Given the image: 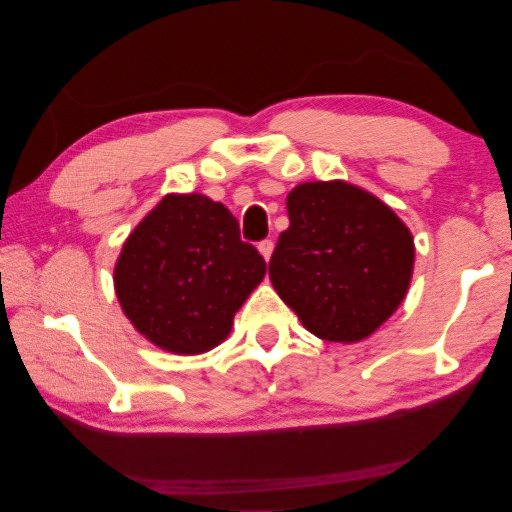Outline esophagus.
Segmentation results:
<instances>
[{"instance_id": "obj_1", "label": "esophagus", "mask_w": 512, "mask_h": 512, "mask_svg": "<svg viewBox=\"0 0 512 512\" xmlns=\"http://www.w3.org/2000/svg\"><path fill=\"white\" fill-rule=\"evenodd\" d=\"M258 251H261V256L265 258V261H270V258H272V251H274V242H272V240H263V242H258Z\"/></svg>"}]
</instances>
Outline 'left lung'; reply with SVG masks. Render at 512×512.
Here are the masks:
<instances>
[{
	"label": "left lung",
	"mask_w": 512,
	"mask_h": 512,
	"mask_svg": "<svg viewBox=\"0 0 512 512\" xmlns=\"http://www.w3.org/2000/svg\"><path fill=\"white\" fill-rule=\"evenodd\" d=\"M285 202L290 227L270 261L274 290L319 339L373 335L409 290L416 251L407 224L342 179L294 186Z\"/></svg>",
	"instance_id": "1"
}]
</instances>
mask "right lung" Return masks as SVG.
Masks as SVG:
<instances>
[{"mask_svg": "<svg viewBox=\"0 0 512 512\" xmlns=\"http://www.w3.org/2000/svg\"><path fill=\"white\" fill-rule=\"evenodd\" d=\"M265 270L227 206L170 193L123 242L114 290L143 337L168 353L197 355L227 339Z\"/></svg>", "mask_w": 512, "mask_h": 512, "instance_id": "add662e5", "label": "right lung"}]
</instances>
